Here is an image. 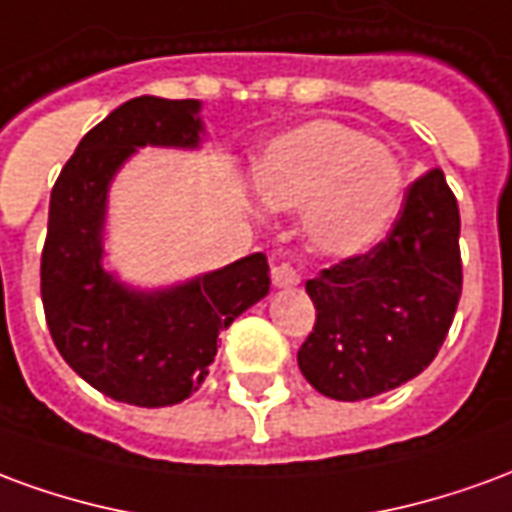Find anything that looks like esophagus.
I'll use <instances>...</instances> for the list:
<instances>
[{
  "label": "esophagus",
  "instance_id": "1",
  "mask_svg": "<svg viewBox=\"0 0 512 512\" xmlns=\"http://www.w3.org/2000/svg\"><path fill=\"white\" fill-rule=\"evenodd\" d=\"M271 279H274L277 288H296L301 282V274L290 260H282V263H274V268H271Z\"/></svg>",
  "mask_w": 512,
  "mask_h": 512
}]
</instances>
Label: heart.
<instances>
[{
    "label": "heart",
    "instance_id": "heart-1",
    "mask_svg": "<svg viewBox=\"0 0 512 512\" xmlns=\"http://www.w3.org/2000/svg\"><path fill=\"white\" fill-rule=\"evenodd\" d=\"M260 200L299 211L307 244L332 257L362 255L389 233L406 169L381 142L337 120H310L277 136L255 169Z\"/></svg>",
    "mask_w": 512,
    "mask_h": 512
}]
</instances>
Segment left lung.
Masks as SVG:
<instances>
[{"mask_svg": "<svg viewBox=\"0 0 512 512\" xmlns=\"http://www.w3.org/2000/svg\"><path fill=\"white\" fill-rule=\"evenodd\" d=\"M458 235V200L430 169L406 189L381 244L307 279L315 326L299 370L321 395L376 397L436 359L461 299Z\"/></svg>", "mask_w": 512, "mask_h": 512, "instance_id": "1", "label": "left lung"}]
</instances>
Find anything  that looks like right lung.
<instances>
[{"instance_id": "add662e5", "label": "right lung", "mask_w": 512, "mask_h": 512, "mask_svg": "<svg viewBox=\"0 0 512 512\" xmlns=\"http://www.w3.org/2000/svg\"><path fill=\"white\" fill-rule=\"evenodd\" d=\"M200 101L131 98L87 131L51 189L40 296L62 359L112 400L175 406L197 392L230 323L268 293L263 252L169 288L136 290L104 268L109 183L136 147L200 145Z\"/></svg>"}]
</instances>
